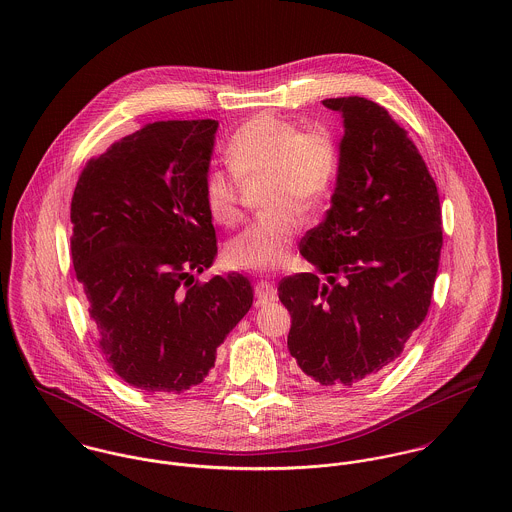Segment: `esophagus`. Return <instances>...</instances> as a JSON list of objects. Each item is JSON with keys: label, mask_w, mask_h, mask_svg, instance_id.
<instances>
[{"label": "esophagus", "mask_w": 512, "mask_h": 512, "mask_svg": "<svg viewBox=\"0 0 512 512\" xmlns=\"http://www.w3.org/2000/svg\"><path fill=\"white\" fill-rule=\"evenodd\" d=\"M276 297H278V290L272 282L260 280L256 284V305H266L270 301H276Z\"/></svg>", "instance_id": "obj_1"}]
</instances>
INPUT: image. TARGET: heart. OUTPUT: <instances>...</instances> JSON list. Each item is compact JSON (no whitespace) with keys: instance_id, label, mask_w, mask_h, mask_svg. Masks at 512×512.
I'll return each instance as SVG.
<instances>
[{"instance_id":"heart-1","label":"heart","mask_w":512,"mask_h":512,"mask_svg":"<svg viewBox=\"0 0 512 512\" xmlns=\"http://www.w3.org/2000/svg\"><path fill=\"white\" fill-rule=\"evenodd\" d=\"M226 159L240 179L268 175L264 207L270 211L226 244L224 258L238 270H276L292 254L301 224L296 207L315 209L335 181L337 144L327 130L301 132L290 120L264 112L232 134ZM203 199L209 215L222 226H234L242 217L238 179L230 171L211 169L207 173Z\"/></svg>"}]
</instances>
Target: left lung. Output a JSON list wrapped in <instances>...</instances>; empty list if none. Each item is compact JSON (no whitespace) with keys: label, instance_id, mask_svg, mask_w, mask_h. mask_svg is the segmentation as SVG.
Here are the masks:
<instances>
[{"label":"left lung","instance_id":"8db88e82","mask_svg":"<svg viewBox=\"0 0 512 512\" xmlns=\"http://www.w3.org/2000/svg\"><path fill=\"white\" fill-rule=\"evenodd\" d=\"M343 118L337 183L299 254L315 272L280 282L297 366L323 386H353L392 365L428 315L438 274V187L386 108L327 98Z\"/></svg>","mask_w":512,"mask_h":512}]
</instances>
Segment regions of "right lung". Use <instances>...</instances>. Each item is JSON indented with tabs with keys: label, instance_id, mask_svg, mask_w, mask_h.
I'll use <instances>...</instances> for the list:
<instances>
[{
	"label": "right lung",
	"instance_id": "obj_1",
	"mask_svg": "<svg viewBox=\"0 0 512 512\" xmlns=\"http://www.w3.org/2000/svg\"><path fill=\"white\" fill-rule=\"evenodd\" d=\"M215 120L153 122L86 163L71 203L74 272L114 372L151 394L205 380L254 288L230 272L195 284L217 256L203 199Z\"/></svg>",
	"mask_w": 512,
	"mask_h": 512
}]
</instances>
